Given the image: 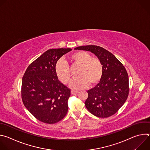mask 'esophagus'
<instances>
[{"label": "esophagus", "mask_w": 150, "mask_h": 150, "mask_svg": "<svg viewBox=\"0 0 150 150\" xmlns=\"http://www.w3.org/2000/svg\"><path fill=\"white\" fill-rule=\"evenodd\" d=\"M78 91H71L72 94H78Z\"/></svg>", "instance_id": "esophagus-1"}]
</instances>
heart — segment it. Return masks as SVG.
Returning <instances> with one entry per match:
<instances>
[{"instance_id":"b5f03b06","label":"heart","mask_w":150,"mask_h":150,"mask_svg":"<svg viewBox=\"0 0 150 150\" xmlns=\"http://www.w3.org/2000/svg\"><path fill=\"white\" fill-rule=\"evenodd\" d=\"M74 65H79L78 77L72 79L70 87L74 90H79L88 86L93 87L101 80L103 68L101 61L97 57H93L87 52L78 51L70 56ZM55 72L59 80L67 84L71 79V72L68 62L63 59H59L56 63Z\"/></svg>"}]
</instances>
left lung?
<instances>
[{
	"instance_id": "1",
	"label": "left lung",
	"mask_w": 150,
	"mask_h": 150,
	"mask_svg": "<svg viewBox=\"0 0 150 150\" xmlns=\"http://www.w3.org/2000/svg\"><path fill=\"white\" fill-rule=\"evenodd\" d=\"M74 49L91 52L103 65L100 82L87 91L86 108L98 117H108L115 114L125 103L129 91V77L122 63L112 53L100 46L87 45Z\"/></svg>"
}]
</instances>
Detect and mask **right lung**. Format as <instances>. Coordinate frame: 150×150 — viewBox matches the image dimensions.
<instances>
[{"label": "right lung", "mask_w": 150, "mask_h": 150, "mask_svg": "<svg viewBox=\"0 0 150 150\" xmlns=\"http://www.w3.org/2000/svg\"><path fill=\"white\" fill-rule=\"evenodd\" d=\"M71 50L70 48L47 50L30 64L24 75L21 88L23 103L42 122L53 124L67 114L71 90L59 81L54 67L57 60Z\"/></svg>", "instance_id": "right-lung-1"}]
</instances>
